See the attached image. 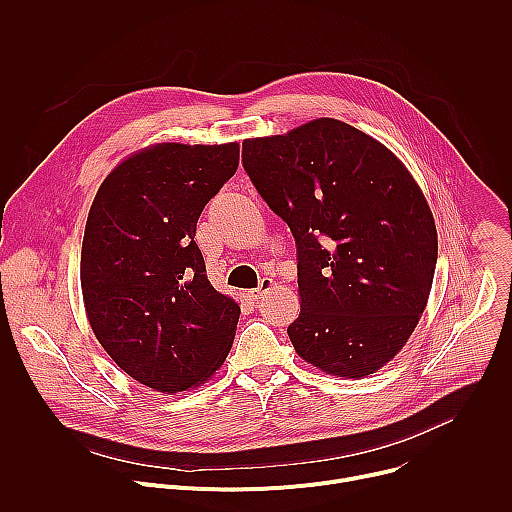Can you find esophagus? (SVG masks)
Here are the masks:
<instances>
[{"mask_svg":"<svg viewBox=\"0 0 512 512\" xmlns=\"http://www.w3.org/2000/svg\"><path fill=\"white\" fill-rule=\"evenodd\" d=\"M273 285H275V283H273V279L263 277V279H261V283H259V287H255V289H251V291H249V298H251V300H255V302H257V300H261V298L267 294L269 289H273Z\"/></svg>","mask_w":512,"mask_h":512,"instance_id":"esophagus-1","label":"esophagus"}]
</instances>
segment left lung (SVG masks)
Masks as SVG:
<instances>
[{"label": "left lung", "instance_id": "1", "mask_svg": "<svg viewBox=\"0 0 512 512\" xmlns=\"http://www.w3.org/2000/svg\"><path fill=\"white\" fill-rule=\"evenodd\" d=\"M243 164L298 245L296 352L332 377L377 373L433 283L437 231L419 184L387 145L332 117L245 139Z\"/></svg>", "mask_w": 512, "mask_h": 512}]
</instances>
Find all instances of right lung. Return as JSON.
I'll return each mask as SVG.
<instances>
[{
    "label": "right lung",
    "mask_w": 512,
    "mask_h": 512,
    "mask_svg": "<svg viewBox=\"0 0 512 512\" xmlns=\"http://www.w3.org/2000/svg\"><path fill=\"white\" fill-rule=\"evenodd\" d=\"M237 168V141L154 143L119 162L91 204L87 320L117 367L158 393L204 385L233 346L241 308L208 281L194 235Z\"/></svg>",
    "instance_id": "obj_1"
}]
</instances>
